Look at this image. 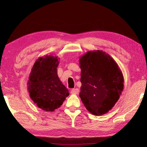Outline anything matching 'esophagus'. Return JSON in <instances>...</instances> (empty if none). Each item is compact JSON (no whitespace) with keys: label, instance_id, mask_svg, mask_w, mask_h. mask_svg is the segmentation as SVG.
<instances>
[{"label":"esophagus","instance_id":"1","mask_svg":"<svg viewBox=\"0 0 147 147\" xmlns=\"http://www.w3.org/2000/svg\"><path fill=\"white\" fill-rule=\"evenodd\" d=\"M78 92H79V89L78 88H74V89H72V90L71 91V93L76 94L78 93Z\"/></svg>","mask_w":147,"mask_h":147}]
</instances>
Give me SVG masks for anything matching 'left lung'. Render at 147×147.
<instances>
[{"instance_id":"8db88e82","label":"left lung","mask_w":147,"mask_h":147,"mask_svg":"<svg viewBox=\"0 0 147 147\" xmlns=\"http://www.w3.org/2000/svg\"><path fill=\"white\" fill-rule=\"evenodd\" d=\"M79 96L94 115H102L115 106L124 88V77L116 61L102 51H91L80 58Z\"/></svg>"}]
</instances>
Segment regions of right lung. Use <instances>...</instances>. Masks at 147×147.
Returning <instances> with one entry per match:
<instances>
[{"label": "right lung", "instance_id": "1", "mask_svg": "<svg viewBox=\"0 0 147 147\" xmlns=\"http://www.w3.org/2000/svg\"><path fill=\"white\" fill-rule=\"evenodd\" d=\"M59 59L51 55L39 57L32 67L27 82L30 97L38 108L46 111L59 108L69 95L57 73Z\"/></svg>", "mask_w": 147, "mask_h": 147}]
</instances>
